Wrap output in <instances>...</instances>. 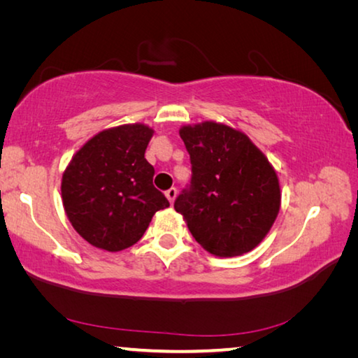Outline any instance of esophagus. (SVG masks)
<instances>
[{
    "instance_id": "1",
    "label": "esophagus",
    "mask_w": 358,
    "mask_h": 358,
    "mask_svg": "<svg viewBox=\"0 0 358 358\" xmlns=\"http://www.w3.org/2000/svg\"><path fill=\"white\" fill-rule=\"evenodd\" d=\"M177 187H171V189H167L166 191V197L169 199V202L171 203H173V201H175V197H177Z\"/></svg>"
}]
</instances>
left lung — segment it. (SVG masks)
<instances>
[{
    "label": "left lung",
    "instance_id": "8db88e82",
    "mask_svg": "<svg viewBox=\"0 0 358 358\" xmlns=\"http://www.w3.org/2000/svg\"><path fill=\"white\" fill-rule=\"evenodd\" d=\"M191 159V183L175 199L187 229L220 257L254 250L273 226L280 181L265 155L230 126L205 121L180 129Z\"/></svg>",
    "mask_w": 358,
    "mask_h": 358
}]
</instances>
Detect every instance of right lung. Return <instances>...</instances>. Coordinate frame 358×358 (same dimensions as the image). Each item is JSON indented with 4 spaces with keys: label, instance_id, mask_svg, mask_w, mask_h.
I'll return each instance as SVG.
<instances>
[{
    "label": "right lung",
    "instance_id": "1",
    "mask_svg": "<svg viewBox=\"0 0 358 358\" xmlns=\"http://www.w3.org/2000/svg\"><path fill=\"white\" fill-rule=\"evenodd\" d=\"M153 129L123 124L96 134L66 167L64 211L90 245L117 252L143 237L151 217L169 207L153 186L155 169L145 159Z\"/></svg>",
    "mask_w": 358,
    "mask_h": 358
}]
</instances>
